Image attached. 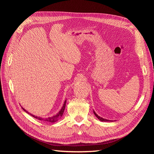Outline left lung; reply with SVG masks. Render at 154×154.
<instances>
[{
	"label": "left lung",
	"mask_w": 154,
	"mask_h": 154,
	"mask_svg": "<svg viewBox=\"0 0 154 154\" xmlns=\"http://www.w3.org/2000/svg\"><path fill=\"white\" fill-rule=\"evenodd\" d=\"M94 114H95V116H96V118L98 119L99 120H100L101 122H110L109 120H107V119H103V118H101V117H100L99 116H97V114H96V113L94 111Z\"/></svg>",
	"instance_id": "1"
}]
</instances>
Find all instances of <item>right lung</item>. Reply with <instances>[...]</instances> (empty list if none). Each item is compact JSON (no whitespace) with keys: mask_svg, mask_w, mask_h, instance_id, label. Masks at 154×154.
Instances as JSON below:
<instances>
[{"mask_svg":"<svg viewBox=\"0 0 154 154\" xmlns=\"http://www.w3.org/2000/svg\"><path fill=\"white\" fill-rule=\"evenodd\" d=\"M66 100L65 101L64 104H63V106H62V109L60 110V111L59 112H58L57 115H55V116H53V117H49V118H40V117H37V116H34V115H32V114H31L27 112L24 108H22V109H23V110H24V111H26V112L29 114L31 116H32V117H34V118H36V119H38V120H40V121H45V122H51V123H54V122H57V121H58L59 119H60V118H61L62 116V115H63V114L64 110H65V108H66Z\"/></svg>","mask_w":154,"mask_h":154,"instance_id":"add662e5","label":"right lung"}]
</instances>
